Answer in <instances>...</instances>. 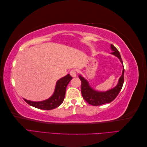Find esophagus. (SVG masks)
<instances>
[{"instance_id": "34e87169", "label": "esophagus", "mask_w": 147, "mask_h": 147, "mask_svg": "<svg viewBox=\"0 0 147 147\" xmlns=\"http://www.w3.org/2000/svg\"><path fill=\"white\" fill-rule=\"evenodd\" d=\"M70 74L72 77H77V72L75 70H72L70 72Z\"/></svg>"}]
</instances>
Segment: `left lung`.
<instances>
[{"label":"left lung","instance_id":"obj_1","mask_svg":"<svg viewBox=\"0 0 147 147\" xmlns=\"http://www.w3.org/2000/svg\"><path fill=\"white\" fill-rule=\"evenodd\" d=\"M110 48L113 52L111 54L117 56L121 62L123 66V63L120 56L119 52L117 49L113 45L111 44ZM124 69L123 67V72L121 76L118 80V84L116 86L110 89V90L106 91H98L94 90L89 84L87 80L84 78L82 75H79V78L82 82L81 91L83 99L85 100L89 104H91L94 106L100 105L102 104L110 103L113 101L117 96L118 95L119 91H121L122 86L124 83Z\"/></svg>","mask_w":147,"mask_h":147}]
</instances>
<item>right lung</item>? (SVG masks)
Masks as SVG:
<instances>
[{"mask_svg": "<svg viewBox=\"0 0 147 147\" xmlns=\"http://www.w3.org/2000/svg\"><path fill=\"white\" fill-rule=\"evenodd\" d=\"M72 77L69 74H67L66 76L60 78L57 80L56 83L55 90L53 95L46 100L42 101H31L29 100H24L27 102L30 105L34 107L37 108L41 110H52L54 109L57 107H59L63 103L65 95L66 88L69 83Z\"/></svg>", "mask_w": 147, "mask_h": 147, "instance_id": "1", "label": "right lung"}]
</instances>
